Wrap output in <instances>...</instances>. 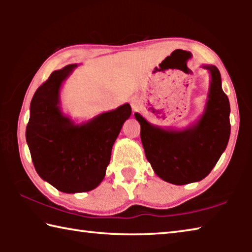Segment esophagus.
<instances>
[{
    "mask_svg": "<svg viewBox=\"0 0 252 252\" xmlns=\"http://www.w3.org/2000/svg\"><path fill=\"white\" fill-rule=\"evenodd\" d=\"M139 105H140V103H139V100L138 99H132L131 100V108H132V110L136 111V110L139 109Z\"/></svg>",
    "mask_w": 252,
    "mask_h": 252,
    "instance_id": "1",
    "label": "esophagus"
}]
</instances>
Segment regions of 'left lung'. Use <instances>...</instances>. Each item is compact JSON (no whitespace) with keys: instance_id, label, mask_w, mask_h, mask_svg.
Masks as SVG:
<instances>
[{"instance_id":"obj_1","label":"left lung","mask_w":252,"mask_h":252,"mask_svg":"<svg viewBox=\"0 0 252 252\" xmlns=\"http://www.w3.org/2000/svg\"><path fill=\"white\" fill-rule=\"evenodd\" d=\"M207 109L194 126L171 131L153 126L134 113L141 126V141L148 161L164 181L182 186L206 178L227 148L230 136V103L221 88V75L213 65Z\"/></svg>"}]
</instances>
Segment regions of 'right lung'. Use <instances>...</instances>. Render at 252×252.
<instances>
[{"label":"right lung","mask_w":252,"mask_h":252,"mask_svg":"<svg viewBox=\"0 0 252 252\" xmlns=\"http://www.w3.org/2000/svg\"><path fill=\"white\" fill-rule=\"evenodd\" d=\"M76 64L54 71L34 93L25 131L36 172L65 193L94 189L105 176L111 150L123 123L131 116L130 104L100 114L75 126L59 108V91Z\"/></svg>","instance_id":"right-lung-1"}]
</instances>
